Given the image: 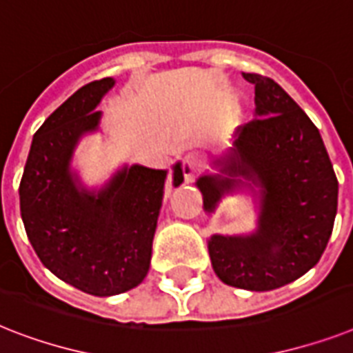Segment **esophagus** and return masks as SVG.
Segmentation results:
<instances>
[{
  "label": "esophagus",
  "mask_w": 353,
  "mask_h": 353,
  "mask_svg": "<svg viewBox=\"0 0 353 353\" xmlns=\"http://www.w3.org/2000/svg\"><path fill=\"white\" fill-rule=\"evenodd\" d=\"M201 157L196 156V154H188V156L183 159V174H185L186 181H192V179L197 176V172L201 170Z\"/></svg>",
  "instance_id": "34e87169"
}]
</instances>
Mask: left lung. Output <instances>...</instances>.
I'll use <instances>...</instances> for the list:
<instances>
[{"label": "left lung", "mask_w": 353, "mask_h": 353, "mask_svg": "<svg viewBox=\"0 0 353 353\" xmlns=\"http://www.w3.org/2000/svg\"><path fill=\"white\" fill-rule=\"evenodd\" d=\"M256 88V119L237 132L221 163L226 177L203 176L197 186L212 212L237 176L263 186L256 234L212 236V266L226 285L265 292L317 265L334 228L337 177L317 127L274 79L243 74Z\"/></svg>", "instance_id": "left-lung-1"}]
</instances>
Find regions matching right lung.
<instances>
[{
    "mask_svg": "<svg viewBox=\"0 0 353 353\" xmlns=\"http://www.w3.org/2000/svg\"><path fill=\"white\" fill-rule=\"evenodd\" d=\"M112 77L68 97L34 134L19 183L21 217L37 257L61 281L92 296H116L145 279L167 172L125 167L101 192L79 190L70 159L79 137L96 130L94 110ZM183 170L174 167V186Z\"/></svg>",
    "mask_w": 353,
    "mask_h": 353,
    "instance_id": "obj_1",
    "label": "right lung"
}]
</instances>
